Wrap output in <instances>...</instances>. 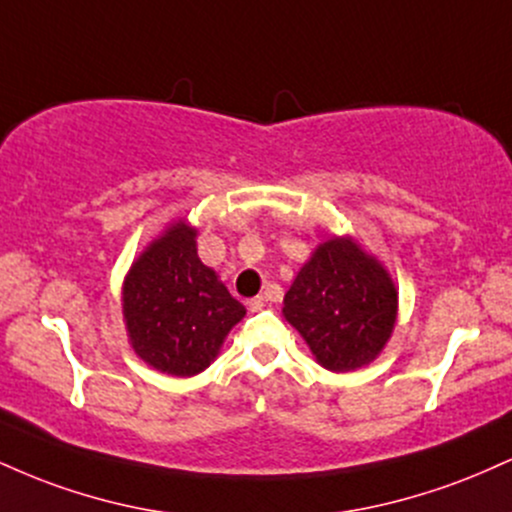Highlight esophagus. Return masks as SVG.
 <instances>
[{
  "label": "esophagus",
  "mask_w": 512,
  "mask_h": 512,
  "mask_svg": "<svg viewBox=\"0 0 512 512\" xmlns=\"http://www.w3.org/2000/svg\"><path fill=\"white\" fill-rule=\"evenodd\" d=\"M262 308H264V298H262V296L250 298V301H248V310H250V313H257V310H262Z\"/></svg>",
  "instance_id": "obj_1"
}]
</instances>
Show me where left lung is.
<instances>
[{
    "label": "left lung",
    "instance_id": "obj_1",
    "mask_svg": "<svg viewBox=\"0 0 512 512\" xmlns=\"http://www.w3.org/2000/svg\"><path fill=\"white\" fill-rule=\"evenodd\" d=\"M397 308L399 293L385 264L356 238L332 236L298 269L281 313L322 368L351 373L383 354Z\"/></svg>",
    "mask_w": 512,
    "mask_h": 512
}]
</instances>
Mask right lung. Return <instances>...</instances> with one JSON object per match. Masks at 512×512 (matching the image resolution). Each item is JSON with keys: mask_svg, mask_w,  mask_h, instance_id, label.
Listing matches in <instances>:
<instances>
[{"mask_svg": "<svg viewBox=\"0 0 512 512\" xmlns=\"http://www.w3.org/2000/svg\"><path fill=\"white\" fill-rule=\"evenodd\" d=\"M122 317L146 366L192 378L219 356L245 305L199 260L197 228L175 219L134 257L122 281Z\"/></svg>", "mask_w": 512, "mask_h": 512, "instance_id": "add662e5", "label": "right lung"}]
</instances>
